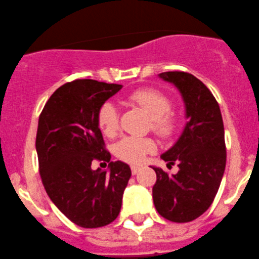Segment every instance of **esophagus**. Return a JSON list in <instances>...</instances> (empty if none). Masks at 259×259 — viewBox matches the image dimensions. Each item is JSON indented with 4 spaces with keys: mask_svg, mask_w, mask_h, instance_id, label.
Segmentation results:
<instances>
[{
    "mask_svg": "<svg viewBox=\"0 0 259 259\" xmlns=\"http://www.w3.org/2000/svg\"><path fill=\"white\" fill-rule=\"evenodd\" d=\"M139 170H141V166H135V165L132 166V174H133V175H135V174H137Z\"/></svg>",
    "mask_w": 259,
    "mask_h": 259,
    "instance_id": "34e87169",
    "label": "esophagus"
}]
</instances>
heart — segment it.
Wrapping results in <instances>:
<instances>
[{"instance_id": "b5f03b06", "label": "heart", "mask_w": 259, "mask_h": 259, "mask_svg": "<svg viewBox=\"0 0 259 259\" xmlns=\"http://www.w3.org/2000/svg\"><path fill=\"white\" fill-rule=\"evenodd\" d=\"M130 101L141 106L152 117V129L161 137H168L175 130V120L170 115L172 103L162 92L157 89H138L130 94ZM97 124L106 137H113L118 129V110L113 102L103 103L97 112ZM156 149L151 138L124 137L115 144L116 157L129 163H142L147 154Z\"/></svg>"}]
</instances>
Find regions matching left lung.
<instances>
[{"label":"left lung","instance_id":"obj_1","mask_svg":"<svg viewBox=\"0 0 259 259\" xmlns=\"http://www.w3.org/2000/svg\"><path fill=\"white\" fill-rule=\"evenodd\" d=\"M158 76L180 92L187 124L176 143L161 154L168 166L178 163V174L152 167L157 175L153 203L166 220L189 222L209 208L221 184L226 166L224 121L213 94L194 75L167 71Z\"/></svg>","mask_w":259,"mask_h":259}]
</instances>
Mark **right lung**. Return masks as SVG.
<instances>
[{
	"label": "right lung",
	"instance_id": "right-lung-1",
	"mask_svg": "<svg viewBox=\"0 0 259 259\" xmlns=\"http://www.w3.org/2000/svg\"><path fill=\"white\" fill-rule=\"evenodd\" d=\"M122 85L78 79L60 87L45 105L35 139L42 183L55 206L75 225L102 228L120 213L132 170L110 161L97 124L101 106ZM94 159L108 170H91Z\"/></svg>",
	"mask_w": 259,
	"mask_h": 259
}]
</instances>
